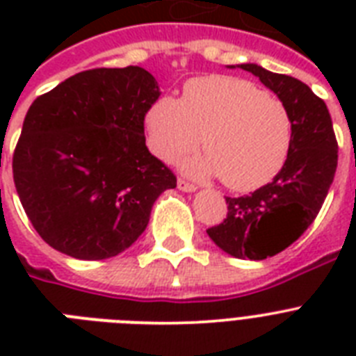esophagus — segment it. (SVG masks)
Here are the masks:
<instances>
[{
    "label": "esophagus",
    "instance_id": "34e87169",
    "mask_svg": "<svg viewBox=\"0 0 356 356\" xmlns=\"http://www.w3.org/2000/svg\"><path fill=\"white\" fill-rule=\"evenodd\" d=\"M177 186L179 190H183V192H195V188H197L194 183H190V181H186V179H179Z\"/></svg>",
    "mask_w": 356,
    "mask_h": 356
}]
</instances>
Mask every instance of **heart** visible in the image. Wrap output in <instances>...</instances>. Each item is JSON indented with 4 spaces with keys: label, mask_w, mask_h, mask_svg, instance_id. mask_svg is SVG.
<instances>
[{
    "label": "heart",
    "mask_w": 356,
    "mask_h": 356,
    "mask_svg": "<svg viewBox=\"0 0 356 356\" xmlns=\"http://www.w3.org/2000/svg\"><path fill=\"white\" fill-rule=\"evenodd\" d=\"M145 129L162 161L186 155L201 140L205 156L188 162V172L218 173L236 192L270 183L286 164L293 136L292 114L282 99L227 75L190 79L181 99L161 97L145 116Z\"/></svg>",
    "instance_id": "heart-1"
}]
</instances>
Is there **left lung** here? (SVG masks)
Masks as SVG:
<instances>
[{
	"instance_id": "1",
	"label": "left lung",
	"mask_w": 356,
	"mask_h": 356,
	"mask_svg": "<svg viewBox=\"0 0 356 356\" xmlns=\"http://www.w3.org/2000/svg\"><path fill=\"white\" fill-rule=\"evenodd\" d=\"M284 102L292 114L290 155L273 181L249 195L225 197L227 218L207 229L236 259L264 260L292 245L316 220L338 164V142L325 102L296 77L240 64Z\"/></svg>"
}]
</instances>
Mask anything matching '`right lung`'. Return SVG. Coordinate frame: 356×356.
I'll use <instances>...</instances> for the list:
<instances>
[{
    "instance_id": "add662e5",
    "label": "right lung",
    "mask_w": 356,
    "mask_h": 356,
    "mask_svg": "<svg viewBox=\"0 0 356 356\" xmlns=\"http://www.w3.org/2000/svg\"><path fill=\"white\" fill-rule=\"evenodd\" d=\"M161 96L138 66L72 75L33 102L13 155L25 214L53 249L74 259L116 257L177 186L145 145L144 120Z\"/></svg>"
}]
</instances>
